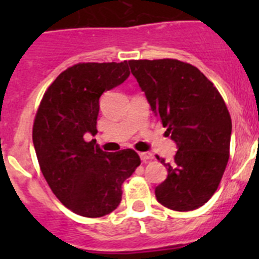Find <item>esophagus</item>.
I'll return each mask as SVG.
<instances>
[{
    "instance_id": "esophagus-1",
    "label": "esophagus",
    "mask_w": 259,
    "mask_h": 259,
    "mask_svg": "<svg viewBox=\"0 0 259 259\" xmlns=\"http://www.w3.org/2000/svg\"><path fill=\"white\" fill-rule=\"evenodd\" d=\"M140 158H141V161L143 162H146V161H150V159H153V154L150 152H143L140 153Z\"/></svg>"
}]
</instances>
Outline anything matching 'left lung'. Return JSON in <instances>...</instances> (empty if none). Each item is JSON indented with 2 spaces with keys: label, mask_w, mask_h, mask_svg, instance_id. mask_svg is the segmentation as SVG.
<instances>
[{
  "label": "left lung",
  "mask_w": 259,
  "mask_h": 259,
  "mask_svg": "<svg viewBox=\"0 0 259 259\" xmlns=\"http://www.w3.org/2000/svg\"><path fill=\"white\" fill-rule=\"evenodd\" d=\"M131 72L178 152L166 180L155 188L159 203L175 211L198 209L211 198L230 158L232 122L214 84L197 67L178 59L128 61Z\"/></svg>",
  "instance_id": "8db88e82"
}]
</instances>
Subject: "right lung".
<instances>
[{"label": "right lung", "mask_w": 259, "mask_h": 259, "mask_svg": "<svg viewBox=\"0 0 259 259\" xmlns=\"http://www.w3.org/2000/svg\"><path fill=\"white\" fill-rule=\"evenodd\" d=\"M130 76L127 61L77 63L58 75L36 113L32 140L53 193L71 211L98 218L122 201V184L140 166L135 150L107 153L85 141L97 134L100 97Z\"/></svg>", "instance_id": "1"}]
</instances>
